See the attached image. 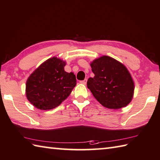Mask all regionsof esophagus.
<instances>
[{
	"instance_id": "obj_1",
	"label": "esophagus",
	"mask_w": 160,
	"mask_h": 160,
	"mask_svg": "<svg viewBox=\"0 0 160 160\" xmlns=\"http://www.w3.org/2000/svg\"><path fill=\"white\" fill-rule=\"evenodd\" d=\"M87 82H88V80H87V79H85L84 80L80 81V83H81V84H83V85H86V84H87Z\"/></svg>"
}]
</instances>
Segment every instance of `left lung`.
Listing matches in <instances>:
<instances>
[{
  "label": "left lung",
  "mask_w": 160,
  "mask_h": 160,
  "mask_svg": "<svg viewBox=\"0 0 160 160\" xmlns=\"http://www.w3.org/2000/svg\"><path fill=\"white\" fill-rule=\"evenodd\" d=\"M94 78L88 80V88L98 102L109 109L127 106L132 100L134 82L123 63L108 56H102L90 63Z\"/></svg>",
  "instance_id": "obj_1"
}]
</instances>
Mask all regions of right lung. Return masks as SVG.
Listing matches in <instances>:
<instances>
[{"instance_id":"add662e5","label":"right lung","mask_w":160,"mask_h":160,"mask_svg":"<svg viewBox=\"0 0 160 160\" xmlns=\"http://www.w3.org/2000/svg\"><path fill=\"white\" fill-rule=\"evenodd\" d=\"M66 62L56 57L41 63L30 75L26 84V95L36 108L48 110L59 106L75 85L73 72L64 71Z\"/></svg>"}]
</instances>
